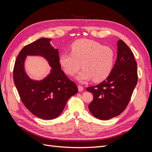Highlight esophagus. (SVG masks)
Segmentation results:
<instances>
[{"label": "esophagus", "instance_id": "1", "mask_svg": "<svg viewBox=\"0 0 152 152\" xmlns=\"http://www.w3.org/2000/svg\"><path fill=\"white\" fill-rule=\"evenodd\" d=\"M77 88H78V90H79L80 91H82L83 90V89H84V88H83V86H82L81 85H78Z\"/></svg>", "mask_w": 152, "mask_h": 152}]
</instances>
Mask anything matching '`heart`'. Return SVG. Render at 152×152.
I'll use <instances>...</instances> for the list:
<instances>
[{
	"label": "heart",
	"instance_id": "b5f03b06",
	"mask_svg": "<svg viewBox=\"0 0 152 152\" xmlns=\"http://www.w3.org/2000/svg\"><path fill=\"white\" fill-rule=\"evenodd\" d=\"M71 50L61 53L59 63L70 76H74L82 66L83 69L76 77L81 83L92 79L95 82L104 81L113 70L115 53L109 46L88 39H81L72 44Z\"/></svg>",
	"mask_w": 152,
	"mask_h": 152
}]
</instances>
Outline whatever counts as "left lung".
Here are the masks:
<instances>
[{
    "mask_svg": "<svg viewBox=\"0 0 152 152\" xmlns=\"http://www.w3.org/2000/svg\"><path fill=\"white\" fill-rule=\"evenodd\" d=\"M137 81V63L133 53L119 40L117 60L110 75L100 84L86 88L94 95L88 105L92 115L104 121L120 115L128 106Z\"/></svg>",
    "mask_w": 152,
    "mask_h": 152,
    "instance_id": "obj_1",
    "label": "left lung"
}]
</instances>
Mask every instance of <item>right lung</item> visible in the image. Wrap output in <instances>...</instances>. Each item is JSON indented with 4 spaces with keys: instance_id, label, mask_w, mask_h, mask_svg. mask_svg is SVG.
Returning a JSON list of instances; mask_svg holds the SVG:
<instances>
[{
    "instance_id": "obj_1",
    "label": "right lung",
    "mask_w": 152,
    "mask_h": 152,
    "mask_svg": "<svg viewBox=\"0 0 152 152\" xmlns=\"http://www.w3.org/2000/svg\"><path fill=\"white\" fill-rule=\"evenodd\" d=\"M50 40L42 38L24 47L16 57L13 70L14 84L23 104L34 115L45 120L59 115L68 99L78 91L75 83L61 69L58 51L50 45ZM27 55L45 58L51 67L50 75L40 81L30 79L24 69Z\"/></svg>"
}]
</instances>
